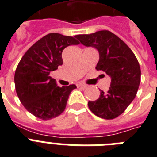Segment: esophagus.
<instances>
[{
	"mask_svg": "<svg viewBox=\"0 0 157 157\" xmlns=\"http://www.w3.org/2000/svg\"><path fill=\"white\" fill-rule=\"evenodd\" d=\"M77 87H78V88H81V89H83V90H85V89L88 88V86L86 85H83V84H79V85H77Z\"/></svg>",
	"mask_w": 157,
	"mask_h": 157,
	"instance_id": "1",
	"label": "esophagus"
}]
</instances>
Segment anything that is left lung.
<instances>
[{
    "instance_id": "8db88e82",
    "label": "left lung",
    "mask_w": 157,
    "mask_h": 157,
    "mask_svg": "<svg viewBox=\"0 0 157 157\" xmlns=\"http://www.w3.org/2000/svg\"><path fill=\"white\" fill-rule=\"evenodd\" d=\"M75 38L85 47L98 50L99 61L96 69L110 76L107 93L101 90L100 97L89 101V108L95 115L113 119L123 114L136 98L140 83L141 71L136 56L128 46L109 30L90 34H79Z\"/></svg>"
}]
</instances>
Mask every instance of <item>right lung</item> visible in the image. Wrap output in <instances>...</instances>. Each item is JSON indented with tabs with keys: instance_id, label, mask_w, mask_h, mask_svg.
Returning <instances> with one entry per match:
<instances>
[{
	"instance_id": "add662e5",
	"label": "right lung",
	"mask_w": 157,
	"mask_h": 157,
	"mask_svg": "<svg viewBox=\"0 0 157 157\" xmlns=\"http://www.w3.org/2000/svg\"><path fill=\"white\" fill-rule=\"evenodd\" d=\"M79 42L73 37L51 33L43 37L25 53L14 75L16 92L24 107L37 118L48 120L64 110L75 85L59 87L51 72L63 64L62 52Z\"/></svg>"
}]
</instances>
